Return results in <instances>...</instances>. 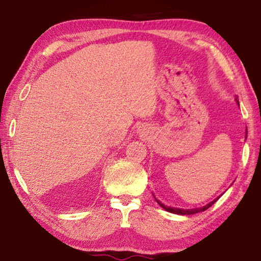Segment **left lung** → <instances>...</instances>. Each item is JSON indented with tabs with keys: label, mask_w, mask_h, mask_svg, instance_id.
Instances as JSON below:
<instances>
[{
	"label": "left lung",
	"mask_w": 261,
	"mask_h": 261,
	"mask_svg": "<svg viewBox=\"0 0 261 261\" xmlns=\"http://www.w3.org/2000/svg\"><path fill=\"white\" fill-rule=\"evenodd\" d=\"M236 101L238 102V100L236 99ZM246 134H247V131H246ZM218 200V199H215V200H213L212 202H210L208 205H206V206H204V207H201V208H193V210H180V208H174V207H166L165 205H162L161 202H159V205H160L163 210H166V211H168V212H170V213H175V214H180V215H189V214H194V213H198V212H204V211H206L207 208H210V207L214 204V202Z\"/></svg>",
	"instance_id": "1"
}]
</instances>
